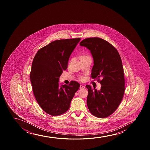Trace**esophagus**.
Returning a JSON list of instances; mask_svg holds the SVG:
<instances>
[{
    "mask_svg": "<svg viewBox=\"0 0 150 150\" xmlns=\"http://www.w3.org/2000/svg\"><path fill=\"white\" fill-rule=\"evenodd\" d=\"M79 88H80V89H82V88H85V86H83V85H80Z\"/></svg>",
    "mask_w": 150,
    "mask_h": 150,
    "instance_id": "34e87169",
    "label": "esophagus"
}]
</instances>
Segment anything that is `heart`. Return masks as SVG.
Listing matches in <instances>:
<instances>
[{
	"label": "heart",
	"instance_id": "b5f03b06",
	"mask_svg": "<svg viewBox=\"0 0 150 150\" xmlns=\"http://www.w3.org/2000/svg\"><path fill=\"white\" fill-rule=\"evenodd\" d=\"M86 56H87L86 55H82L81 56H80V58H81L84 57H86ZM81 79H82V77L81 78Z\"/></svg>",
	"mask_w": 150,
	"mask_h": 150
}]
</instances>
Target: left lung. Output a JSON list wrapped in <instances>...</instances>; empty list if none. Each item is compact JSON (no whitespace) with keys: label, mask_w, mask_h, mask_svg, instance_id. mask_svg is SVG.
I'll use <instances>...</instances> for the list:
<instances>
[{"label":"left lung","mask_w":150,"mask_h":150,"mask_svg":"<svg viewBox=\"0 0 150 150\" xmlns=\"http://www.w3.org/2000/svg\"><path fill=\"white\" fill-rule=\"evenodd\" d=\"M80 45L90 51L94 60L91 77L97 79L101 85L100 90L86 86L88 89L86 102L88 110L96 117H108L119 106L125 90L121 57L114 46L100 38L83 39ZM100 77L102 79L100 81Z\"/></svg>","instance_id":"1"}]
</instances>
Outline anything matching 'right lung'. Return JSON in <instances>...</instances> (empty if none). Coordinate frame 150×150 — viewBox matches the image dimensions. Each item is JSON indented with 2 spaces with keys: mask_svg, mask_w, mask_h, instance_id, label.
I'll use <instances>...</instances> for the list:
<instances>
[{
  "mask_svg": "<svg viewBox=\"0 0 150 150\" xmlns=\"http://www.w3.org/2000/svg\"><path fill=\"white\" fill-rule=\"evenodd\" d=\"M80 38L52 41L38 50L34 58L30 80L33 93L41 109L52 116L68 111L80 84L71 81L59 86V79L68 68L70 56Z\"/></svg>",
  "mask_w": 150,
  "mask_h": 150,
  "instance_id": "add662e5",
  "label": "right lung"
}]
</instances>
